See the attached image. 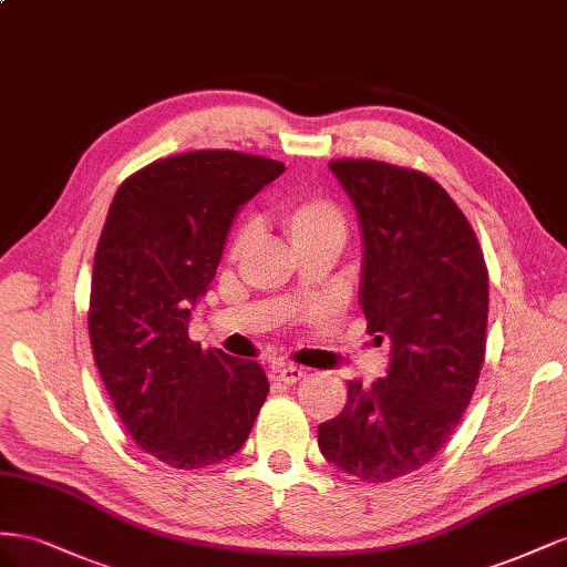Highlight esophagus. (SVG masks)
Segmentation results:
<instances>
[{"mask_svg": "<svg viewBox=\"0 0 567 567\" xmlns=\"http://www.w3.org/2000/svg\"><path fill=\"white\" fill-rule=\"evenodd\" d=\"M303 378H306V370L297 365H278L270 370V380L278 384H297Z\"/></svg>", "mask_w": 567, "mask_h": 567, "instance_id": "esophagus-1", "label": "esophagus"}]
</instances>
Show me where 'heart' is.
<instances>
[{
    "label": "heart",
    "mask_w": 567,
    "mask_h": 567,
    "mask_svg": "<svg viewBox=\"0 0 567 567\" xmlns=\"http://www.w3.org/2000/svg\"><path fill=\"white\" fill-rule=\"evenodd\" d=\"M280 220L299 251L316 249V247H332L339 251L349 237V220H347L344 208L334 199L322 197V194H303V197L289 199L282 206ZM256 233H258L256 218L241 220L230 239L233 256L245 254L254 241ZM309 316H313V309L301 311V318H309Z\"/></svg>",
    "instance_id": "1"
}]
</instances>
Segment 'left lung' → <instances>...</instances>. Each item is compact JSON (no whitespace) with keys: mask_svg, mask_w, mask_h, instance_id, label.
<instances>
[{"mask_svg":"<svg viewBox=\"0 0 567 567\" xmlns=\"http://www.w3.org/2000/svg\"><path fill=\"white\" fill-rule=\"evenodd\" d=\"M330 168L361 220L368 332L390 339L392 359L370 386L347 382V406L318 425V446L361 482H392L440 454L473 399L489 272L473 225L430 175L375 158Z\"/></svg>","mask_w":567,"mask_h":567,"instance_id":"obj_1","label":"left lung"}]
</instances>
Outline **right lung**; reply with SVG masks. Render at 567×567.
Segmentation results:
<instances>
[{
  "label": "right lung",
  "mask_w": 567,
  "mask_h": 567,
  "mask_svg": "<svg viewBox=\"0 0 567 567\" xmlns=\"http://www.w3.org/2000/svg\"><path fill=\"white\" fill-rule=\"evenodd\" d=\"M285 164L233 150L185 152L125 177L94 251L90 342L133 442L177 471L230 458L268 396L256 361L189 339L239 212Z\"/></svg>",
  "instance_id": "add662e5"
}]
</instances>
